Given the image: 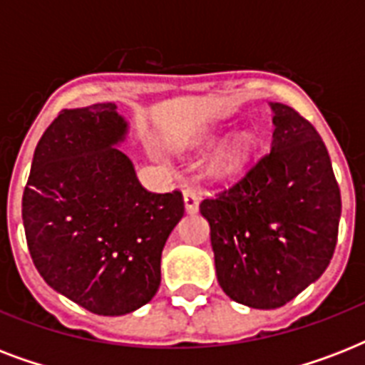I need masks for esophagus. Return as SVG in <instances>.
Listing matches in <instances>:
<instances>
[{
	"mask_svg": "<svg viewBox=\"0 0 365 365\" xmlns=\"http://www.w3.org/2000/svg\"><path fill=\"white\" fill-rule=\"evenodd\" d=\"M199 200H200V193L197 189L193 187H185L183 189V202H185V210L189 214H195V212L199 210Z\"/></svg>",
	"mask_w": 365,
	"mask_h": 365,
	"instance_id": "obj_1",
	"label": "esophagus"
}]
</instances>
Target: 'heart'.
Wrapping results in <instances>:
<instances>
[{
	"label": "heart",
	"instance_id": "b5f03b06",
	"mask_svg": "<svg viewBox=\"0 0 365 365\" xmlns=\"http://www.w3.org/2000/svg\"><path fill=\"white\" fill-rule=\"evenodd\" d=\"M252 148H254V140L250 134H240L229 143V148L220 155L217 159V170L222 174H235L239 172L246 160H248L250 153H252Z\"/></svg>",
	"mask_w": 365,
	"mask_h": 365
}]
</instances>
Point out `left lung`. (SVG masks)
<instances>
[{
    "label": "left lung",
    "instance_id": "1",
    "mask_svg": "<svg viewBox=\"0 0 365 365\" xmlns=\"http://www.w3.org/2000/svg\"><path fill=\"white\" fill-rule=\"evenodd\" d=\"M271 108V151L200 202L217 282L252 309H278L322 277L339 233L341 193L322 138L294 108Z\"/></svg>",
    "mask_w": 365,
    "mask_h": 365
}]
</instances>
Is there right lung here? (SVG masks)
Returning a JSON list of instances; mask_svg holds the SVG:
<instances>
[{"label": "right lung", "mask_w": 365, "mask_h": 365, "mask_svg": "<svg viewBox=\"0 0 365 365\" xmlns=\"http://www.w3.org/2000/svg\"><path fill=\"white\" fill-rule=\"evenodd\" d=\"M126 123L115 104L62 110L37 143L22 195L31 261L83 309L121 317L149 303L183 195L151 193L113 148Z\"/></svg>", "instance_id": "right-lung-1"}]
</instances>
